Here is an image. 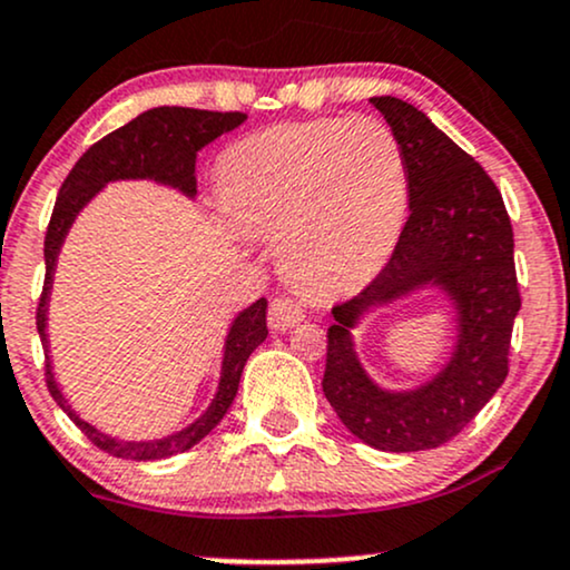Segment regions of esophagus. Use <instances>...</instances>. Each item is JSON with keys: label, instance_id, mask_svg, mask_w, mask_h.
Listing matches in <instances>:
<instances>
[{"label": "esophagus", "instance_id": "34e87169", "mask_svg": "<svg viewBox=\"0 0 570 570\" xmlns=\"http://www.w3.org/2000/svg\"><path fill=\"white\" fill-rule=\"evenodd\" d=\"M303 318H305L303 305L292 297L273 299L271 311H267V324H271V330H276V332L292 330V326H297Z\"/></svg>", "mask_w": 570, "mask_h": 570}]
</instances>
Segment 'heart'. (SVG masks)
<instances>
[{
  "mask_svg": "<svg viewBox=\"0 0 570 570\" xmlns=\"http://www.w3.org/2000/svg\"><path fill=\"white\" fill-rule=\"evenodd\" d=\"M230 217L278 240L289 284L337 297L375 276L407 217L402 147L375 117L313 120L263 130L219 163Z\"/></svg>",
  "mask_w": 570,
  "mask_h": 570,
  "instance_id": "obj_1",
  "label": "heart"
}]
</instances>
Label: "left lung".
I'll return each instance as SVG.
<instances>
[{
    "mask_svg": "<svg viewBox=\"0 0 570 570\" xmlns=\"http://www.w3.org/2000/svg\"><path fill=\"white\" fill-rule=\"evenodd\" d=\"M370 101L402 147L410 217L375 281L332 307L322 389L343 426L364 444L417 453L461 434L507 381L520 311L514 235L499 187L472 155L402 98ZM426 285L442 288L456 307L454 353L417 390L385 392L357 362L350 330L375 306Z\"/></svg>",
    "mask_w": 570,
    "mask_h": 570,
    "instance_id": "1",
    "label": "left lung"
}]
</instances>
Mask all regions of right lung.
Listing matches in <instances>:
<instances>
[{
  "instance_id": "obj_1",
  "label": "right lung",
  "mask_w": 570,
  "mask_h": 570,
  "mask_svg": "<svg viewBox=\"0 0 570 570\" xmlns=\"http://www.w3.org/2000/svg\"><path fill=\"white\" fill-rule=\"evenodd\" d=\"M246 120L244 112H206V109H187V107H155L141 112L139 117L128 122V126L112 130L96 141L80 160L75 163L61 189H58L53 217H50L48 235H45V286L42 297L37 307V330L42 337L45 348V377H48V391L56 399L71 421L80 426L96 448L115 458H126V461H160V458L185 453L195 448L203 436L208 434L230 410L235 394H238L240 372H244L246 358L259 343L267 337V303L259 297L246 311H240L233 318L230 332L225 337V356H222V372L217 394L206 412L185 426L176 434L163 436V440H141L126 442L115 440V436L104 434L88 421H82L67 396L58 389L53 364H50L48 351V303L50 289H53V273L58 263V252H61L63 238H67L69 227L75 225L77 214L107 187L109 181L120 179H153L158 185L179 189L187 198L198 195V179H195V158L206 144L219 139L227 130L238 128Z\"/></svg>"
}]
</instances>
